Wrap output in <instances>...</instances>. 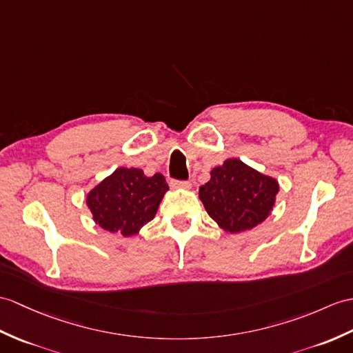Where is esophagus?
<instances>
[{
    "mask_svg": "<svg viewBox=\"0 0 353 353\" xmlns=\"http://www.w3.org/2000/svg\"><path fill=\"white\" fill-rule=\"evenodd\" d=\"M171 186L177 188V190H190L192 185L188 180H171Z\"/></svg>",
    "mask_w": 353,
    "mask_h": 353,
    "instance_id": "obj_1",
    "label": "esophagus"
}]
</instances>
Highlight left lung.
<instances>
[{
  "label": "left lung",
  "instance_id": "obj_1",
  "mask_svg": "<svg viewBox=\"0 0 353 353\" xmlns=\"http://www.w3.org/2000/svg\"><path fill=\"white\" fill-rule=\"evenodd\" d=\"M280 191L278 180L237 158L212 168L199 196L209 216L227 233L252 230L270 215Z\"/></svg>",
  "mask_w": 353,
  "mask_h": 353
}]
</instances>
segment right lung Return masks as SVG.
I'll return each instance as SVG.
<instances>
[{"instance_id":"add662e5","label":"right lung","mask_w":353,"mask_h":353,"mask_svg":"<svg viewBox=\"0 0 353 353\" xmlns=\"http://www.w3.org/2000/svg\"><path fill=\"white\" fill-rule=\"evenodd\" d=\"M170 190L165 177L120 167L87 194V206L102 230L130 237L154 218Z\"/></svg>"}]
</instances>
